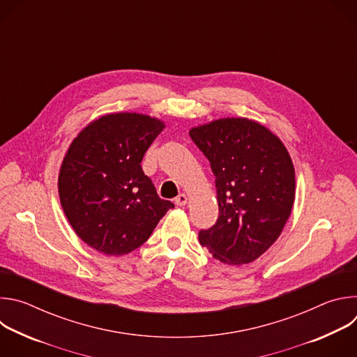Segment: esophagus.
I'll use <instances>...</instances> for the list:
<instances>
[{
	"instance_id": "esophagus-1",
	"label": "esophagus",
	"mask_w": 357,
	"mask_h": 357,
	"mask_svg": "<svg viewBox=\"0 0 357 357\" xmlns=\"http://www.w3.org/2000/svg\"><path fill=\"white\" fill-rule=\"evenodd\" d=\"M175 203L178 206H185L186 203H188V196L185 195V193H181V195H178L176 197H175Z\"/></svg>"
}]
</instances>
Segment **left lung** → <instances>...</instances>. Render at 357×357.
Returning a JSON list of instances; mask_svg holds the SVG:
<instances>
[{"mask_svg":"<svg viewBox=\"0 0 357 357\" xmlns=\"http://www.w3.org/2000/svg\"><path fill=\"white\" fill-rule=\"evenodd\" d=\"M215 175L219 218L199 241L226 264L257 260L280 237L294 205L295 171L287 148L248 119H220L189 131Z\"/></svg>","mask_w":357,"mask_h":357,"instance_id":"left-lung-1","label":"left lung"}]
</instances>
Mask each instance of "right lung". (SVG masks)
Returning a JSON list of instances; mask_svg holds the SVG:
<instances>
[{
    "label": "right lung",
    "mask_w": 357,
    "mask_h": 357,
    "mask_svg": "<svg viewBox=\"0 0 357 357\" xmlns=\"http://www.w3.org/2000/svg\"><path fill=\"white\" fill-rule=\"evenodd\" d=\"M164 127L144 114H107L70 144L58 181L61 205L76 234L94 250L123 256L138 248L174 208L141 168Z\"/></svg>",
    "instance_id": "right-lung-1"
}]
</instances>
